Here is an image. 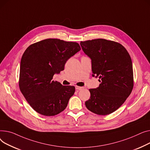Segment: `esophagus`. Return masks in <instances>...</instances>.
<instances>
[{
	"label": "esophagus",
	"instance_id": "34e87169",
	"mask_svg": "<svg viewBox=\"0 0 150 150\" xmlns=\"http://www.w3.org/2000/svg\"><path fill=\"white\" fill-rule=\"evenodd\" d=\"M83 88V87L82 86H76V89L78 90H81Z\"/></svg>",
	"mask_w": 150,
	"mask_h": 150
}]
</instances>
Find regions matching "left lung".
Segmentation results:
<instances>
[{
    "instance_id": "obj_1",
    "label": "left lung",
    "mask_w": 150,
    "mask_h": 150,
    "mask_svg": "<svg viewBox=\"0 0 150 150\" xmlns=\"http://www.w3.org/2000/svg\"><path fill=\"white\" fill-rule=\"evenodd\" d=\"M85 53L91 59L93 76L100 82L90 89V99L85 106L98 115H108L117 110L130 95L134 86L131 57L120 43L103 39L81 41Z\"/></svg>"
}]
</instances>
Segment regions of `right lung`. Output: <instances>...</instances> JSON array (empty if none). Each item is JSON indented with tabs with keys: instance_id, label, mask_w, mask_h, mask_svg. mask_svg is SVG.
Instances as JSON below:
<instances>
[{
	"instance_id": "obj_1",
	"label": "right lung",
	"mask_w": 150,
	"mask_h": 150,
	"mask_svg": "<svg viewBox=\"0 0 150 150\" xmlns=\"http://www.w3.org/2000/svg\"><path fill=\"white\" fill-rule=\"evenodd\" d=\"M81 50L77 42L58 39L43 40L26 49L21 62L19 86L34 111L52 116L66 108L75 87L62 85L52 77L63 71L68 59Z\"/></svg>"
}]
</instances>
